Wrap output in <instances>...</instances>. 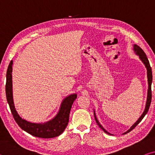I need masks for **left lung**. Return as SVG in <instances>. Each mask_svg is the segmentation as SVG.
Returning <instances> with one entry per match:
<instances>
[{
  "mask_svg": "<svg viewBox=\"0 0 155 155\" xmlns=\"http://www.w3.org/2000/svg\"><path fill=\"white\" fill-rule=\"evenodd\" d=\"M133 51H134L135 53L137 54V55L139 56V58L142 61L143 64L145 65V67L146 68L147 70V78H148V91H147V99H146V106H145V109H144L143 112L142 113V114L141 115V116L139 117V119L136 121L134 124H133L132 126H131L130 128L128 129L127 132H125L123 134H126L128 132H130V130H132L133 128H134L136 126H137L139 123H140L142 119L143 118V117L146 115L148 111L149 107H150V103H151V99H152V91H151V85H152V81H153V74H152V69L150 65V63H149V61L148 58H147V56L146 55L145 52H143V51L141 49L140 46H137V44H134L133 45ZM94 118H95L96 122L97 123V124L98 125V127L103 130L104 133H107L109 135H111V133H109L108 131H107L104 128H103V126H102L101 124H100L99 121L97 119L96 115V113L95 111L94 110Z\"/></svg>",
  "mask_w": 155,
  "mask_h": 155,
  "instance_id": "1",
  "label": "left lung"
}]
</instances>
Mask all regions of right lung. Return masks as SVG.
Segmentation results:
<instances>
[{
    "label": "right lung",
    "mask_w": 155,
    "mask_h": 155,
    "mask_svg": "<svg viewBox=\"0 0 155 155\" xmlns=\"http://www.w3.org/2000/svg\"><path fill=\"white\" fill-rule=\"evenodd\" d=\"M12 65L13 61H11L7 71L5 91L7 103L9 104L15 121L22 130L37 137L53 138L61 135L66 128L69 122L70 109L74 101L77 98V94H70L63 99L57 115L49 121L44 123L28 122L22 119L15 108L13 98Z\"/></svg>",
    "instance_id": "add662e5"
}]
</instances>
